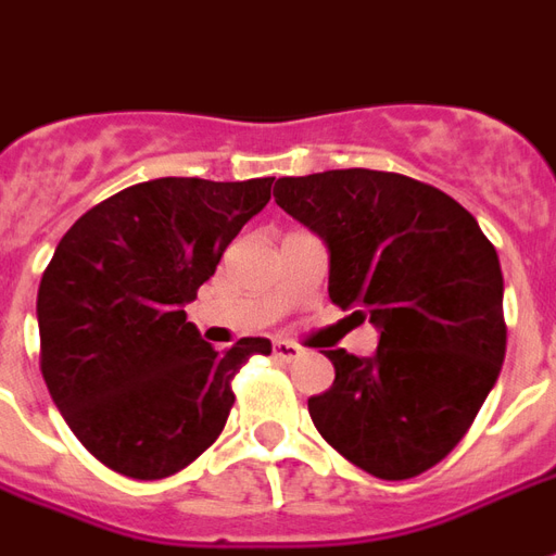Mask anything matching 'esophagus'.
<instances>
[{"instance_id":"1","label":"esophagus","mask_w":556,"mask_h":556,"mask_svg":"<svg viewBox=\"0 0 556 556\" xmlns=\"http://www.w3.org/2000/svg\"><path fill=\"white\" fill-rule=\"evenodd\" d=\"M274 357L277 361H298V357H303V349L301 345H294V342H286V339H279V342H274Z\"/></svg>"}]
</instances>
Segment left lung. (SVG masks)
<instances>
[{
  "mask_svg": "<svg viewBox=\"0 0 556 556\" xmlns=\"http://www.w3.org/2000/svg\"><path fill=\"white\" fill-rule=\"evenodd\" d=\"M277 205L330 250V301L381 330L372 357L327 351L337 378L309 417L378 479H410L453 453L506 357L503 274L470 211L399 172L279 178Z\"/></svg>",
  "mask_w": 556,
  "mask_h": 556,
  "instance_id": "left-lung-1",
  "label": "left lung"
}]
</instances>
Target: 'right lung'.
<instances>
[{
  "mask_svg": "<svg viewBox=\"0 0 556 556\" xmlns=\"http://www.w3.org/2000/svg\"><path fill=\"white\" fill-rule=\"evenodd\" d=\"M270 184H134L55 247L38 289L41 375L79 443L115 473L163 479L195 462L229 419L231 378L270 354L262 337L219 354L184 313Z\"/></svg>",
  "mask_w": 556,
  "mask_h": 556,
  "instance_id": "obj_1",
  "label": "right lung"
}]
</instances>
